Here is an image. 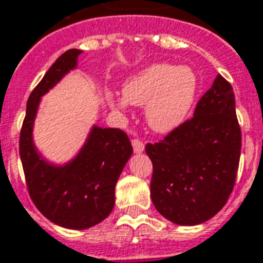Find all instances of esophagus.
<instances>
[{
    "instance_id": "obj_1",
    "label": "esophagus",
    "mask_w": 263,
    "mask_h": 263,
    "mask_svg": "<svg viewBox=\"0 0 263 263\" xmlns=\"http://www.w3.org/2000/svg\"><path fill=\"white\" fill-rule=\"evenodd\" d=\"M132 144H133L135 153H142L143 150H144V143H143L140 139H133V140H132Z\"/></svg>"
}]
</instances>
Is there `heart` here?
<instances>
[{
	"label": "heart",
	"instance_id": "b5f03b06",
	"mask_svg": "<svg viewBox=\"0 0 263 263\" xmlns=\"http://www.w3.org/2000/svg\"><path fill=\"white\" fill-rule=\"evenodd\" d=\"M199 90V79L190 67L157 63L143 68L123 86V99H111L119 110L126 101L146 106V119L155 132L167 133L183 123L192 111Z\"/></svg>",
	"mask_w": 263,
	"mask_h": 263
}]
</instances>
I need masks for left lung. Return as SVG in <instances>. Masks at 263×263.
<instances>
[{
	"label": "left lung",
	"mask_w": 263,
	"mask_h": 263,
	"mask_svg": "<svg viewBox=\"0 0 263 263\" xmlns=\"http://www.w3.org/2000/svg\"><path fill=\"white\" fill-rule=\"evenodd\" d=\"M240 147L233 88L218 74L192 119L146 144L153 163L150 196L157 212L183 226L213 218L233 190Z\"/></svg>",
	"instance_id": "left-lung-1"
}]
</instances>
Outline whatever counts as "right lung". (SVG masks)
<instances>
[{
  "instance_id": "obj_1",
  "label": "right lung",
  "mask_w": 263,
  "mask_h": 263,
  "mask_svg": "<svg viewBox=\"0 0 263 263\" xmlns=\"http://www.w3.org/2000/svg\"><path fill=\"white\" fill-rule=\"evenodd\" d=\"M80 52L68 50L48 68L28 97L20 132V157L30 197L48 220L68 229H87L107 218L117 179L133 153L123 130L97 126L80 155L64 167L48 164L35 152L31 132L40 97L76 67Z\"/></svg>"
}]
</instances>
